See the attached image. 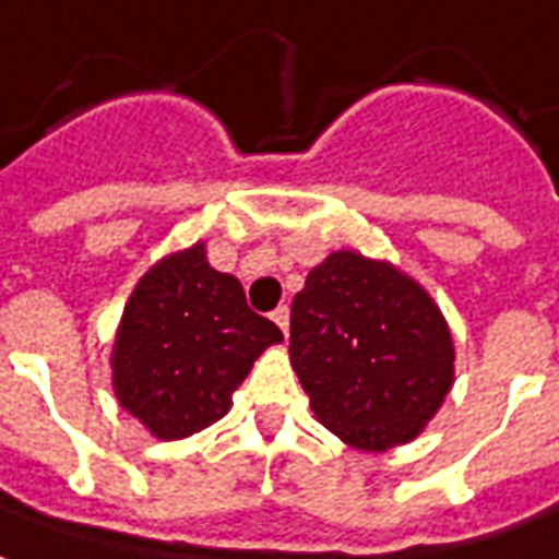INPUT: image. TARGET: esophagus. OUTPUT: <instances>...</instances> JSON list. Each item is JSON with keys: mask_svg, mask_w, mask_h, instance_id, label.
I'll return each mask as SVG.
<instances>
[{"mask_svg": "<svg viewBox=\"0 0 559 559\" xmlns=\"http://www.w3.org/2000/svg\"><path fill=\"white\" fill-rule=\"evenodd\" d=\"M271 319H274L276 324H280V330L288 336V307H276L274 312H271Z\"/></svg>", "mask_w": 559, "mask_h": 559, "instance_id": "34e87169", "label": "esophagus"}]
</instances>
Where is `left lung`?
I'll return each mask as SVG.
<instances>
[{
  "label": "left lung",
  "mask_w": 559,
  "mask_h": 559,
  "mask_svg": "<svg viewBox=\"0 0 559 559\" xmlns=\"http://www.w3.org/2000/svg\"><path fill=\"white\" fill-rule=\"evenodd\" d=\"M288 354L316 417L360 450L417 438L452 384L441 309L396 267L352 250L309 271Z\"/></svg>",
  "instance_id": "obj_1"
}]
</instances>
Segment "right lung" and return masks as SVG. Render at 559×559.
Here are the masks:
<instances>
[{"label":"right lung","instance_id":"add662e5","mask_svg":"<svg viewBox=\"0 0 559 559\" xmlns=\"http://www.w3.org/2000/svg\"><path fill=\"white\" fill-rule=\"evenodd\" d=\"M283 330L247 307L235 276L205 247L175 252L142 276L112 348V384L124 408L163 441L217 423L255 357Z\"/></svg>","mask_w":559,"mask_h":559}]
</instances>
